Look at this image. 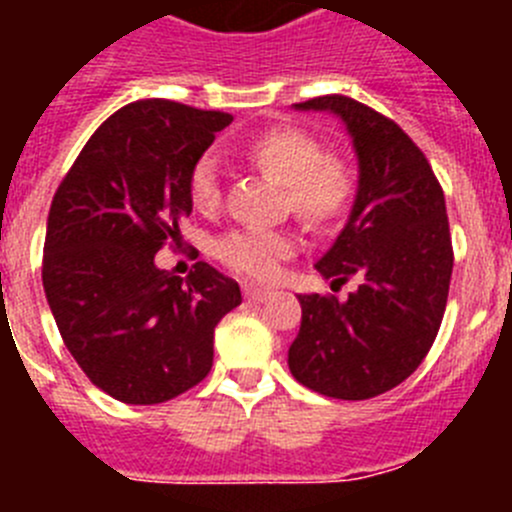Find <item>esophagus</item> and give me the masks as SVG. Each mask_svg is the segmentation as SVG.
Here are the masks:
<instances>
[{"mask_svg": "<svg viewBox=\"0 0 512 512\" xmlns=\"http://www.w3.org/2000/svg\"><path fill=\"white\" fill-rule=\"evenodd\" d=\"M274 295L271 289H261V287H246V300L248 302H266L269 297Z\"/></svg>", "mask_w": 512, "mask_h": 512, "instance_id": "1", "label": "esophagus"}]
</instances>
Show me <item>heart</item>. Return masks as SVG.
<instances>
[{"label":"heart","instance_id":"heart-1","mask_svg":"<svg viewBox=\"0 0 512 512\" xmlns=\"http://www.w3.org/2000/svg\"><path fill=\"white\" fill-rule=\"evenodd\" d=\"M256 166L269 171L287 189L292 212L312 225H330L346 215L354 200V174L336 156H323V146L297 128H277L248 146ZM189 200L200 212L220 205V166L212 153L197 158L189 171ZM295 235L277 228H238L215 241V256L230 271L251 279L277 277L279 264L295 253Z\"/></svg>","mask_w":512,"mask_h":512}]
</instances>
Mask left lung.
Masks as SVG:
<instances>
[{"label": "left lung", "instance_id": "left-lung-1", "mask_svg": "<svg viewBox=\"0 0 512 512\" xmlns=\"http://www.w3.org/2000/svg\"><path fill=\"white\" fill-rule=\"evenodd\" d=\"M295 110L333 112L354 140L359 189L346 225L315 269L346 302L300 295L302 325L289 372L336 400H369L410 377L431 351L449 300L454 248L443 189L410 135L343 94Z\"/></svg>", "mask_w": 512, "mask_h": 512}]
</instances>
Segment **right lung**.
I'll return each mask as SVG.
<instances>
[{
    "label": "right lung",
    "mask_w": 512,
    "mask_h": 512,
    "mask_svg": "<svg viewBox=\"0 0 512 512\" xmlns=\"http://www.w3.org/2000/svg\"><path fill=\"white\" fill-rule=\"evenodd\" d=\"M233 115L140 99L94 130L53 194L43 289L99 390L158 405L210 374L215 325L241 287L205 261L182 279L156 256L192 212L189 171Z\"/></svg>",
    "instance_id": "right-lung-1"
}]
</instances>
